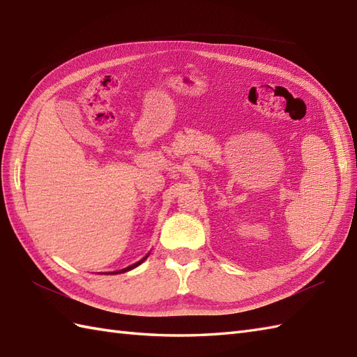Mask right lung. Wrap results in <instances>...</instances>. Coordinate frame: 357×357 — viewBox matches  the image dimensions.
Returning a JSON list of instances; mask_svg holds the SVG:
<instances>
[{"label": "right lung", "mask_w": 357, "mask_h": 357, "mask_svg": "<svg viewBox=\"0 0 357 357\" xmlns=\"http://www.w3.org/2000/svg\"><path fill=\"white\" fill-rule=\"evenodd\" d=\"M146 258H148V255H146V257L143 258V259H140L139 262H135V264H132V266H130V267H126V268H123V270H119V271H114V273H112V274H119V273H125V271H130V270H132V268H135V267H139L140 266V264L146 259Z\"/></svg>", "instance_id": "1"}]
</instances>
